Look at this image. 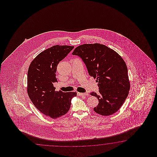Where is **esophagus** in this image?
<instances>
[{"instance_id":"1","label":"esophagus","mask_w":157,"mask_h":157,"mask_svg":"<svg viewBox=\"0 0 157 157\" xmlns=\"http://www.w3.org/2000/svg\"><path fill=\"white\" fill-rule=\"evenodd\" d=\"M77 94H78V95H79V96H83V97L89 95H88V94L87 93H77Z\"/></svg>"}]
</instances>
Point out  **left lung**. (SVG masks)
<instances>
[{"label": "left lung", "mask_w": 157, "mask_h": 157, "mask_svg": "<svg viewBox=\"0 0 157 157\" xmlns=\"http://www.w3.org/2000/svg\"><path fill=\"white\" fill-rule=\"evenodd\" d=\"M72 54L82 59L89 75L98 82L99 93H90L99 100L94 110L106 116L116 113L123 105L130 88L123 58L114 50L98 43L81 45Z\"/></svg>", "instance_id": "8db88e82"}]
</instances>
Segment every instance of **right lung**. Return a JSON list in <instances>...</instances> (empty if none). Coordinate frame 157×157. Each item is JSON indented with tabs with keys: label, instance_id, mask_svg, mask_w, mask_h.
I'll return each instance as SVG.
<instances>
[{
	"label": "right lung",
	"instance_id": "right-lung-1",
	"mask_svg": "<svg viewBox=\"0 0 157 157\" xmlns=\"http://www.w3.org/2000/svg\"><path fill=\"white\" fill-rule=\"evenodd\" d=\"M74 48L68 45H54L37 55L27 72V93L37 109L53 119L67 113L72 99L77 93L56 91L57 66Z\"/></svg>",
	"mask_w": 157,
	"mask_h": 157
}]
</instances>
